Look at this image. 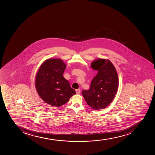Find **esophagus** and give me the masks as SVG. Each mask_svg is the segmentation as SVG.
<instances>
[{
	"instance_id": "34e87169",
	"label": "esophagus",
	"mask_w": 155,
	"mask_h": 155,
	"mask_svg": "<svg viewBox=\"0 0 155 155\" xmlns=\"http://www.w3.org/2000/svg\"><path fill=\"white\" fill-rule=\"evenodd\" d=\"M76 92L77 94H80V89H77V90H76Z\"/></svg>"
}]
</instances>
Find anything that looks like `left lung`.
Wrapping results in <instances>:
<instances>
[{
	"label": "left lung",
	"mask_w": 155,
	"mask_h": 155,
	"mask_svg": "<svg viewBox=\"0 0 155 155\" xmlns=\"http://www.w3.org/2000/svg\"><path fill=\"white\" fill-rule=\"evenodd\" d=\"M91 67L98 71L87 91L82 92L87 104L95 110L105 108L112 102L118 88V76L109 60L98 59L92 62Z\"/></svg>",
	"instance_id": "obj_1"
}]
</instances>
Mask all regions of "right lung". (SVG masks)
<instances>
[{"label": "right lung", "instance_id": "right-lung-1", "mask_svg": "<svg viewBox=\"0 0 155 155\" xmlns=\"http://www.w3.org/2000/svg\"><path fill=\"white\" fill-rule=\"evenodd\" d=\"M66 64L60 59H48L43 62L37 73L35 87L39 96L50 105L64 104L76 92L63 76Z\"/></svg>", "mask_w": 155, "mask_h": 155}]
</instances>
